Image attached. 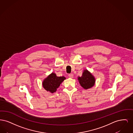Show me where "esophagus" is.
<instances>
[{"instance_id":"obj_1","label":"esophagus","mask_w":133,"mask_h":133,"mask_svg":"<svg viewBox=\"0 0 133 133\" xmlns=\"http://www.w3.org/2000/svg\"><path fill=\"white\" fill-rule=\"evenodd\" d=\"M68 76L70 78H73V77H74V75H73V74H69Z\"/></svg>"}]
</instances>
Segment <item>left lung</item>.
I'll return each mask as SVG.
<instances>
[{
    "mask_svg": "<svg viewBox=\"0 0 133 133\" xmlns=\"http://www.w3.org/2000/svg\"><path fill=\"white\" fill-rule=\"evenodd\" d=\"M78 80L81 87L86 90L93 87L96 82L95 77L87 69L83 70L82 76H78Z\"/></svg>",
    "mask_w": 133,
    "mask_h": 133,
    "instance_id": "left-lung-1",
    "label": "left lung"
}]
</instances>
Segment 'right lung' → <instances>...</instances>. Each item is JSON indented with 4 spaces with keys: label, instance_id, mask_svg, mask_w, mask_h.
<instances>
[{
    "label": "right lung",
    "instance_id": "add662e5",
    "mask_svg": "<svg viewBox=\"0 0 133 133\" xmlns=\"http://www.w3.org/2000/svg\"><path fill=\"white\" fill-rule=\"evenodd\" d=\"M65 79V77H58L55 73L52 72L44 79L42 86L47 91L53 93L57 91V89Z\"/></svg>",
    "mask_w": 133,
    "mask_h": 133
}]
</instances>
